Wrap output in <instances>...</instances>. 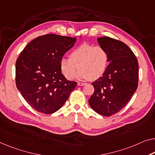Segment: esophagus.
<instances>
[{"label": "esophagus", "mask_w": 155, "mask_h": 155, "mask_svg": "<svg viewBox=\"0 0 155 155\" xmlns=\"http://www.w3.org/2000/svg\"><path fill=\"white\" fill-rule=\"evenodd\" d=\"M77 85H79V86H83V85H85V83H81V82H78V84H77Z\"/></svg>", "instance_id": "1"}]
</instances>
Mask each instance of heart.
Wrapping results in <instances>:
<instances>
[{
  "label": "heart",
  "mask_w": 155,
  "mask_h": 155,
  "mask_svg": "<svg viewBox=\"0 0 155 155\" xmlns=\"http://www.w3.org/2000/svg\"><path fill=\"white\" fill-rule=\"evenodd\" d=\"M108 64L107 50L100 46L88 44H83L74 48L70 53V58H62L60 61L62 73L68 80L75 77L78 69L80 70L78 78L97 80L104 74Z\"/></svg>",
  "instance_id": "heart-1"
}]
</instances>
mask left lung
Segmentation results:
<instances>
[{
    "mask_svg": "<svg viewBox=\"0 0 155 155\" xmlns=\"http://www.w3.org/2000/svg\"><path fill=\"white\" fill-rule=\"evenodd\" d=\"M108 55V64L102 77L92 82L94 91L88 102L97 114L110 116L119 112L137 91L138 61L131 48L109 37L98 38Z\"/></svg>",
    "mask_w": 155,
    "mask_h": 155,
    "instance_id": "left-lung-1",
    "label": "left lung"
}]
</instances>
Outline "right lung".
I'll return each instance as SVG.
<instances>
[{
	"mask_svg": "<svg viewBox=\"0 0 155 155\" xmlns=\"http://www.w3.org/2000/svg\"><path fill=\"white\" fill-rule=\"evenodd\" d=\"M77 38L47 34L32 40L16 63V85L37 111L51 114L63 107L77 85L66 79L60 61Z\"/></svg>",
	"mask_w": 155,
	"mask_h": 155,
	"instance_id": "obj_1",
	"label": "right lung"
}]
</instances>
